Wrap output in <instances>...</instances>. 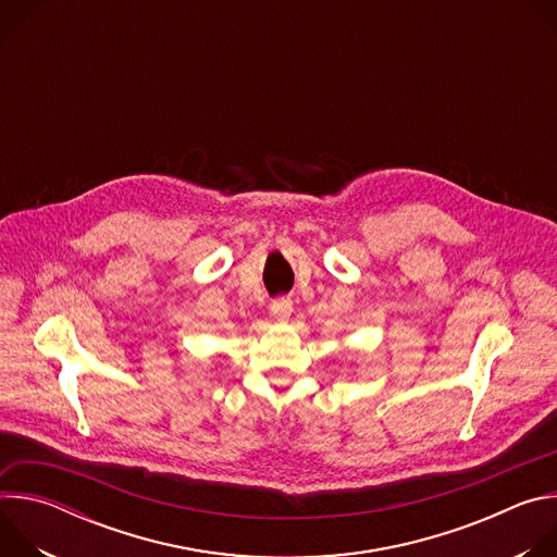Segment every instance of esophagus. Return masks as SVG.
<instances>
[{
	"label": "esophagus",
	"mask_w": 557,
	"mask_h": 557,
	"mask_svg": "<svg viewBox=\"0 0 557 557\" xmlns=\"http://www.w3.org/2000/svg\"><path fill=\"white\" fill-rule=\"evenodd\" d=\"M290 312H293V301L288 297H277L271 301V314L275 320H286Z\"/></svg>",
	"instance_id": "34e87169"
}]
</instances>
